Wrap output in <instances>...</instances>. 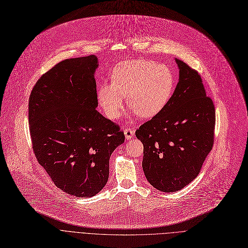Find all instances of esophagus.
Listing matches in <instances>:
<instances>
[{"label": "esophagus", "instance_id": "1", "mask_svg": "<svg viewBox=\"0 0 248 248\" xmlns=\"http://www.w3.org/2000/svg\"><path fill=\"white\" fill-rule=\"evenodd\" d=\"M134 134H135V131L132 128H125L124 129V137H125L126 140H131L134 137Z\"/></svg>", "mask_w": 248, "mask_h": 248}]
</instances>
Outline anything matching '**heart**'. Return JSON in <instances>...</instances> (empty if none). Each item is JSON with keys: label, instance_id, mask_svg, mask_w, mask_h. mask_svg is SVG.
Returning <instances> with one entry per match:
<instances>
[{"label": "heart", "instance_id": "heart-1", "mask_svg": "<svg viewBox=\"0 0 248 248\" xmlns=\"http://www.w3.org/2000/svg\"><path fill=\"white\" fill-rule=\"evenodd\" d=\"M112 83L98 86L97 99L109 120L119 119L125 97L133 113L150 119L159 114L170 101L175 79L171 69L153 60L135 59L116 65Z\"/></svg>", "mask_w": 248, "mask_h": 248}]
</instances>
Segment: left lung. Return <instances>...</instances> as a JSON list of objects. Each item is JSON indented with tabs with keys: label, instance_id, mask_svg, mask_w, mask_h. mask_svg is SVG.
I'll list each match as a JSON object with an SVG mask.
<instances>
[{
	"label": "left lung",
	"instance_id": "left-lung-1",
	"mask_svg": "<svg viewBox=\"0 0 248 248\" xmlns=\"http://www.w3.org/2000/svg\"><path fill=\"white\" fill-rule=\"evenodd\" d=\"M179 82L166 108L141 124L136 137L144 145L142 170L162 192H176L198 176L213 147L215 108L201 76L180 59Z\"/></svg>",
	"mask_w": 248,
	"mask_h": 248
}]
</instances>
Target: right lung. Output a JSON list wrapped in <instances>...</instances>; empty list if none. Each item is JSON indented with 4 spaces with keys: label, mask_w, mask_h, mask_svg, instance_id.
I'll return each mask as SVG.
<instances>
[{
    "label": "right lung",
    "mask_w": 248,
    "mask_h": 248,
    "mask_svg": "<svg viewBox=\"0 0 248 248\" xmlns=\"http://www.w3.org/2000/svg\"><path fill=\"white\" fill-rule=\"evenodd\" d=\"M94 55L63 60L43 74L29 98V126L36 158L65 193L89 198L106 186L109 158L124 144L120 126L98 106Z\"/></svg>",
    "instance_id": "add662e5"
}]
</instances>
